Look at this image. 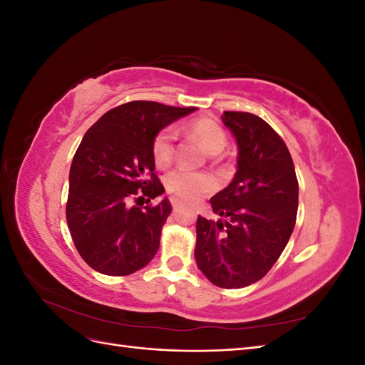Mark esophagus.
<instances>
[{"instance_id":"34e87169","label":"esophagus","mask_w":365,"mask_h":365,"mask_svg":"<svg viewBox=\"0 0 365 365\" xmlns=\"http://www.w3.org/2000/svg\"><path fill=\"white\" fill-rule=\"evenodd\" d=\"M170 202H172V207L176 210V208H178L180 205H181V201L178 200V197H172V200H170Z\"/></svg>"}]
</instances>
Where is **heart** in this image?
I'll return each instance as SVG.
<instances>
[{
	"label": "heart",
	"mask_w": 365,
	"mask_h": 365,
	"mask_svg": "<svg viewBox=\"0 0 365 365\" xmlns=\"http://www.w3.org/2000/svg\"><path fill=\"white\" fill-rule=\"evenodd\" d=\"M192 134L210 153H219L227 145V135L219 123L210 118L196 120L190 125ZM176 130L175 128H165L160 130L152 143V157L158 168H168L173 158ZM216 181L207 173L190 172L185 169H176L165 176L168 190L182 200H197V197L212 192Z\"/></svg>",
	"instance_id": "1"
}]
</instances>
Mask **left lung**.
Here are the masks:
<instances>
[{"mask_svg":"<svg viewBox=\"0 0 365 365\" xmlns=\"http://www.w3.org/2000/svg\"><path fill=\"white\" fill-rule=\"evenodd\" d=\"M237 145L236 175L210 204L219 220L197 216L195 259L219 288H245L264 277L292 235L298 181L284 141L267 121L225 111Z\"/></svg>","mask_w":365,"mask_h":365,"instance_id":"left-lung-1","label":"left lung"}]
</instances>
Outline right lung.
Listing matches in <instances>:
<instances>
[{
	"label": "right lung",
	"instance_id": "1",
	"mask_svg": "<svg viewBox=\"0 0 365 365\" xmlns=\"http://www.w3.org/2000/svg\"><path fill=\"white\" fill-rule=\"evenodd\" d=\"M196 108L135 101L108 111L86 130L70 169L67 224L90 267L105 275H129L155 257L161 230L172 212L153 173L152 143L161 129ZM143 205V204H141Z\"/></svg>",
	"mask_w": 365,
	"mask_h": 365
}]
</instances>
